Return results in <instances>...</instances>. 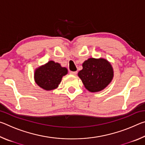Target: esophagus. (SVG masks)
Masks as SVG:
<instances>
[{"instance_id": "34e87169", "label": "esophagus", "mask_w": 145, "mask_h": 145, "mask_svg": "<svg viewBox=\"0 0 145 145\" xmlns=\"http://www.w3.org/2000/svg\"><path fill=\"white\" fill-rule=\"evenodd\" d=\"M77 72H72V71H70V74L72 75H75L76 74H77Z\"/></svg>"}]
</instances>
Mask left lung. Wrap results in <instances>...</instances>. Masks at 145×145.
Returning a JSON list of instances; mask_svg holds the SVG:
<instances>
[{
	"instance_id": "left-lung-1",
	"label": "left lung",
	"mask_w": 145,
	"mask_h": 145,
	"mask_svg": "<svg viewBox=\"0 0 145 145\" xmlns=\"http://www.w3.org/2000/svg\"><path fill=\"white\" fill-rule=\"evenodd\" d=\"M78 76L89 92L101 91L111 82L114 70L111 63L104 58L91 57L82 63Z\"/></svg>"
}]
</instances>
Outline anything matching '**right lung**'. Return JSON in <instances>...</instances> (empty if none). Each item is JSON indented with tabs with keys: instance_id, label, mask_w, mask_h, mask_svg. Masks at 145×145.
<instances>
[{
	"instance_id": "add662e5",
	"label": "right lung",
	"mask_w": 145,
	"mask_h": 145,
	"mask_svg": "<svg viewBox=\"0 0 145 145\" xmlns=\"http://www.w3.org/2000/svg\"><path fill=\"white\" fill-rule=\"evenodd\" d=\"M67 73V68L62 67L59 63L54 61H49L36 68L34 78L38 86L46 91H50L58 88L63 77Z\"/></svg>"
}]
</instances>
